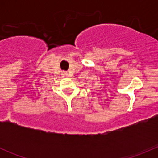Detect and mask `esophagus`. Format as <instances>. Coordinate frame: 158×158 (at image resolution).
I'll use <instances>...</instances> for the list:
<instances>
[{
  "label": "esophagus",
  "instance_id": "1",
  "mask_svg": "<svg viewBox=\"0 0 158 158\" xmlns=\"http://www.w3.org/2000/svg\"><path fill=\"white\" fill-rule=\"evenodd\" d=\"M63 76H66V75H67V73H63Z\"/></svg>",
  "mask_w": 158,
  "mask_h": 158
}]
</instances>
